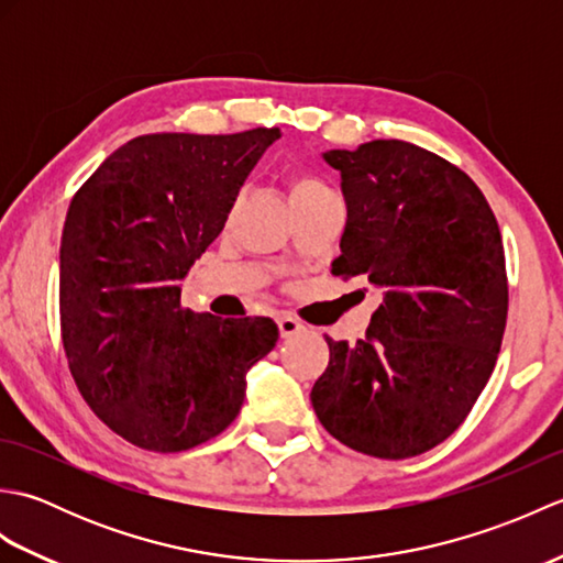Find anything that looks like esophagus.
<instances>
[{"label": "esophagus", "mask_w": 563, "mask_h": 563, "mask_svg": "<svg viewBox=\"0 0 563 563\" xmlns=\"http://www.w3.org/2000/svg\"><path fill=\"white\" fill-rule=\"evenodd\" d=\"M278 329H280L283 339H292V336H297V333L305 331V324L292 314H280L278 317Z\"/></svg>", "instance_id": "esophagus-1"}]
</instances>
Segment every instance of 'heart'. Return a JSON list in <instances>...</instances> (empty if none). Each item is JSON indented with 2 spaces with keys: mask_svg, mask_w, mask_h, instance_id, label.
<instances>
[{
  "mask_svg": "<svg viewBox=\"0 0 563 563\" xmlns=\"http://www.w3.org/2000/svg\"><path fill=\"white\" fill-rule=\"evenodd\" d=\"M288 190H290V202H300V200H312L319 196H331L333 190L321 181L319 176L312 172H290L288 174Z\"/></svg>",
  "mask_w": 563,
  "mask_h": 563,
  "instance_id": "b5f03b06",
  "label": "heart"
}]
</instances>
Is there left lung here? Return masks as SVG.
<instances>
[{"instance_id":"8db88e82","label":"left lung","mask_w":563,"mask_h":563,"mask_svg":"<svg viewBox=\"0 0 563 563\" xmlns=\"http://www.w3.org/2000/svg\"><path fill=\"white\" fill-rule=\"evenodd\" d=\"M349 222L333 275L382 290L365 339L329 343L309 399L329 433L379 460L416 457L462 426L504 341V239L460 166L404 140L331 150Z\"/></svg>"}]
</instances>
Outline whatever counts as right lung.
<instances>
[{"label": "right lung", "mask_w": 563, "mask_h": 563, "mask_svg": "<svg viewBox=\"0 0 563 563\" xmlns=\"http://www.w3.org/2000/svg\"><path fill=\"white\" fill-rule=\"evenodd\" d=\"M278 128L130 140L69 202L59 244V331L69 373L113 433L150 452L220 435L246 373L278 341L273 319L181 305L194 261L222 232Z\"/></svg>", "instance_id": "add662e5"}]
</instances>
